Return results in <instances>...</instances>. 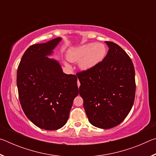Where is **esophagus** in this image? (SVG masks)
<instances>
[{"instance_id": "1", "label": "esophagus", "mask_w": 156, "mask_h": 156, "mask_svg": "<svg viewBox=\"0 0 156 156\" xmlns=\"http://www.w3.org/2000/svg\"><path fill=\"white\" fill-rule=\"evenodd\" d=\"M77 83H78V87H80V82H79V80H78Z\"/></svg>"}]
</instances>
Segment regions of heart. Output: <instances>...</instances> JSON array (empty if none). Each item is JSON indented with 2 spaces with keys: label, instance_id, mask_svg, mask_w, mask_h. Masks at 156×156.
<instances>
[{
  "label": "heart",
  "instance_id": "heart-1",
  "mask_svg": "<svg viewBox=\"0 0 156 156\" xmlns=\"http://www.w3.org/2000/svg\"><path fill=\"white\" fill-rule=\"evenodd\" d=\"M107 48L103 44L88 43L70 50L68 58L70 61L80 62L83 69H89L97 65L105 58Z\"/></svg>",
  "mask_w": 156,
  "mask_h": 156
}]
</instances>
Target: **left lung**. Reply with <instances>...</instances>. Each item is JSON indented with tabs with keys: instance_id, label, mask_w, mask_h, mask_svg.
Instances as JSON below:
<instances>
[{
	"instance_id": "left-lung-1",
	"label": "left lung",
	"mask_w": 156,
	"mask_h": 156,
	"mask_svg": "<svg viewBox=\"0 0 156 156\" xmlns=\"http://www.w3.org/2000/svg\"><path fill=\"white\" fill-rule=\"evenodd\" d=\"M102 61L78 72L79 94L89 122L100 129H111L125 119L136 95L135 69L129 55L113 42Z\"/></svg>"
}]
</instances>
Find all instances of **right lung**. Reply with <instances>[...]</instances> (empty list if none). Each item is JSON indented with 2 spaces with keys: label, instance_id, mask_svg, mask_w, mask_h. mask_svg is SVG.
I'll return each instance as SVG.
<instances>
[{
  "label": "right lung",
  "instance_id": "add662e5",
  "mask_svg": "<svg viewBox=\"0 0 156 156\" xmlns=\"http://www.w3.org/2000/svg\"><path fill=\"white\" fill-rule=\"evenodd\" d=\"M61 41L32 44L26 50L17 71L20 103L26 116L38 127L57 130L69 115L78 96L77 76L66 74L56 60L47 56Z\"/></svg>",
  "mask_w": 156,
  "mask_h": 156
}]
</instances>
